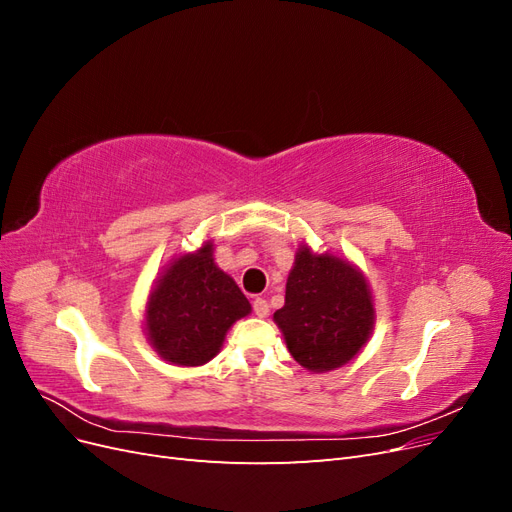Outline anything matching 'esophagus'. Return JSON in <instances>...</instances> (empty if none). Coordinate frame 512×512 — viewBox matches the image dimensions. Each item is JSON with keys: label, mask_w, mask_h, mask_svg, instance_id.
Segmentation results:
<instances>
[{"label": "esophagus", "mask_w": 512, "mask_h": 512, "mask_svg": "<svg viewBox=\"0 0 512 512\" xmlns=\"http://www.w3.org/2000/svg\"><path fill=\"white\" fill-rule=\"evenodd\" d=\"M254 314L258 318H267L269 316V303L265 299H254Z\"/></svg>", "instance_id": "34e87169"}]
</instances>
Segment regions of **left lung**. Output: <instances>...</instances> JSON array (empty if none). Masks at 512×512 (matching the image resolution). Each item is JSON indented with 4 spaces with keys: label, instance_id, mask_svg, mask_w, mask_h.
I'll list each match as a JSON object with an SVG mask.
<instances>
[{
    "label": "left lung",
    "instance_id": "1",
    "mask_svg": "<svg viewBox=\"0 0 512 512\" xmlns=\"http://www.w3.org/2000/svg\"><path fill=\"white\" fill-rule=\"evenodd\" d=\"M273 320L292 359L324 374L348 365L363 350L374 331L376 307L359 267L301 243L288 273L286 303Z\"/></svg>",
    "mask_w": 512,
    "mask_h": 512
}]
</instances>
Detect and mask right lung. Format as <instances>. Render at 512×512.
Segmentation results:
<instances>
[{
    "mask_svg": "<svg viewBox=\"0 0 512 512\" xmlns=\"http://www.w3.org/2000/svg\"><path fill=\"white\" fill-rule=\"evenodd\" d=\"M252 312L235 280L213 258V241L173 258L153 282L145 335L160 359L179 367L209 363L228 329Z\"/></svg>",
    "mask_w": 512,
    "mask_h": 512,
    "instance_id": "1",
    "label": "right lung"
}]
</instances>
